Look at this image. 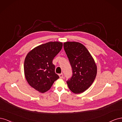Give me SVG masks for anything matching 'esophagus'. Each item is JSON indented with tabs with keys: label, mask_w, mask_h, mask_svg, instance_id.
I'll list each match as a JSON object with an SVG mask.
<instances>
[{
	"label": "esophagus",
	"mask_w": 122,
	"mask_h": 122,
	"mask_svg": "<svg viewBox=\"0 0 122 122\" xmlns=\"http://www.w3.org/2000/svg\"><path fill=\"white\" fill-rule=\"evenodd\" d=\"M59 76H60V78H64V76H63V74H59Z\"/></svg>",
	"instance_id": "1"
}]
</instances>
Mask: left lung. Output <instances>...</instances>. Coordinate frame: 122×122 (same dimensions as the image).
I'll list each match as a JSON object with an SVG mask.
<instances>
[{
    "mask_svg": "<svg viewBox=\"0 0 122 122\" xmlns=\"http://www.w3.org/2000/svg\"><path fill=\"white\" fill-rule=\"evenodd\" d=\"M64 48L73 71L72 77L67 81L68 87L74 93H82L94 81L97 73V65L81 43L68 41L64 43Z\"/></svg>",
    "mask_w": 122,
    "mask_h": 122,
    "instance_id": "1",
    "label": "left lung"
}]
</instances>
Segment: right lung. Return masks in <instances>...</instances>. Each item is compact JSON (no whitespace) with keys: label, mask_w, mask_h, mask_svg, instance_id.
Returning <instances> with one entry per match:
<instances>
[{"label":"right lung","mask_w":122,"mask_h":122,"mask_svg":"<svg viewBox=\"0 0 122 122\" xmlns=\"http://www.w3.org/2000/svg\"><path fill=\"white\" fill-rule=\"evenodd\" d=\"M62 47L61 42H50L34 48L27 53L24 64L26 80L41 93L50 90L59 76L55 73L52 61Z\"/></svg>","instance_id":"1"}]
</instances>
